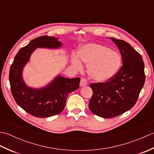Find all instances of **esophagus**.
I'll list each match as a JSON object with an SVG mask.
<instances>
[{
  "label": "esophagus",
  "instance_id": "esophagus-1",
  "mask_svg": "<svg viewBox=\"0 0 154 154\" xmlns=\"http://www.w3.org/2000/svg\"><path fill=\"white\" fill-rule=\"evenodd\" d=\"M87 85V80L85 79V78H81V82H80V85L81 87H84L86 86Z\"/></svg>",
  "mask_w": 154,
  "mask_h": 154
}]
</instances>
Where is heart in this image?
<instances>
[{
	"label": "heart",
	"instance_id": "1",
	"mask_svg": "<svg viewBox=\"0 0 154 154\" xmlns=\"http://www.w3.org/2000/svg\"><path fill=\"white\" fill-rule=\"evenodd\" d=\"M79 55L81 60L89 65L88 73L90 77L97 82L110 80L119 72L122 64V58L117 51L99 44L83 45ZM81 60L77 55L72 56V64L77 69L83 67Z\"/></svg>",
	"mask_w": 154,
	"mask_h": 154
}]
</instances>
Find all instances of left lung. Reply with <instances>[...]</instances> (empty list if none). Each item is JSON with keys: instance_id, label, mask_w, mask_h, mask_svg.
Wrapping results in <instances>:
<instances>
[{"instance_id": "obj_1", "label": "left lung", "mask_w": 154, "mask_h": 154, "mask_svg": "<svg viewBox=\"0 0 154 154\" xmlns=\"http://www.w3.org/2000/svg\"><path fill=\"white\" fill-rule=\"evenodd\" d=\"M110 39L119 49L122 66L107 82L91 83L93 96L89 104L93 114L106 119L119 116L134 106L146 79L141 55L126 42Z\"/></svg>"}]
</instances>
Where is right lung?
Masks as SVG:
<instances>
[{
	"mask_svg": "<svg viewBox=\"0 0 154 154\" xmlns=\"http://www.w3.org/2000/svg\"><path fill=\"white\" fill-rule=\"evenodd\" d=\"M61 45L58 38L53 36L36 38L18 51L11 65L9 81L12 96L16 103L32 116L47 118L61 113L68 94L79 87V77L68 79L58 75L47 86L40 89L28 87L23 80V69L35 49H57Z\"/></svg>",
	"mask_w": 154,
	"mask_h": 154,
	"instance_id": "add662e5",
	"label": "right lung"
}]
</instances>
